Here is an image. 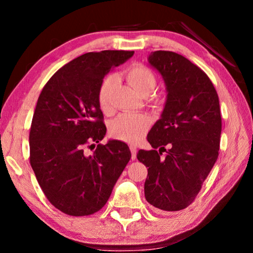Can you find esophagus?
<instances>
[{
	"label": "esophagus",
	"instance_id": "34e87169",
	"mask_svg": "<svg viewBox=\"0 0 253 253\" xmlns=\"http://www.w3.org/2000/svg\"><path fill=\"white\" fill-rule=\"evenodd\" d=\"M130 151H131V159L134 160L137 158V147L133 144L130 145Z\"/></svg>",
	"mask_w": 253,
	"mask_h": 253
}]
</instances>
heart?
<instances>
[{
  "mask_svg": "<svg viewBox=\"0 0 253 253\" xmlns=\"http://www.w3.org/2000/svg\"><path fill=\"white\" fill-rule=\"evenodd\" d=\"M126 82L132 86L134 91L141 96L148 95V102L152 105H159L161 96L152 93L158 85V78L153 70L143 64H134L124 72ZM116 85L115 76H107L101 82L98 89V103L100 109L105 114L113 112V89ZM151 126V121L146 115H130L122 114L112 121L109 126L110 136L115 139L137 143L147 132Z\"/></svg>",
  "mask_w": 253,
  "mask_h": 253,
  "instance_id": "b5f03b06",
  "label": "heart"
}]
</instances>
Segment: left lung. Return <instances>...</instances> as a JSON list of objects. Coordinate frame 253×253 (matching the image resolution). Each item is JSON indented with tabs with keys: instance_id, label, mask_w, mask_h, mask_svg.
Masks as SVG:
<instances>
[{
	"instance_id": "1",
	"label": "left lung",
	"mask_w": 253,
	"mask_h": 253,
	"mask_svg": "<svg viewBox=\"0 0 253 253\" xmlns=\"http://www.w3.org/2000/svg\"><path fill=\"white\" fill-rule=\"evenodd\" d=\"M148 62L162 75L168 94L161 119L147 136L153 150H140L137 159L147 167V202L176 212L195 202L219 157V96L209 76L182 55L152 51Z\"/></svg>"
}]
</instances>
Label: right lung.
<instances>
[{
    "label": "right lung",
    "mask_w": 253,
    "mask_h": 253,
    "mask_svg": "<svg viewBox=\"0 0 253 253\" xmlns=\"http://www.w3.org/2000/svg\"><path fill=\"white\" fill-rule=\"evenodd\" d=\"M133 50L81 55L43 86L30 130V164L49 203L72 216L94 214L106 205L130 161L126 143L99 144L106 134L98 89L110 69ZM96 150L92 154L88 150Z\"/></svg>",
    "instance_id": "1"
}]
</instances>
